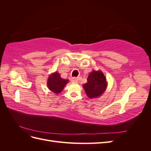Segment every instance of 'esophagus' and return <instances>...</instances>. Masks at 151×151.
Returning a JSON list of instances; mask_svg holds the SVG:
<instances>
[{"mask_svg":"<svg viewBox=\"0 0 151 151\" xmlns=\"http://www.w3.org/2000/svg\"><path fill=\"white\" fill-rule=\"evenodd\" d=\"M71 81H72V83H77V82H78V79H77V77H72V78L71 79Z\"/></svg>","mask_w":151,"mask_h":151,"instance_id":"esophagus-1","label":"esophagus"}]
</instances>
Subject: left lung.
<instances>
[{
	"instance_id": "left-lung-1",
	"label": "left lung",
	"mask_w": 151,
	"mask_h": 151,
	"mask_svg": "<svg viewBox=\"0 0 151 151\" xmlns=\"http://www.w3.org/2000/svg\"><path fill=\"white\" fill-rule=\"evenodd\" d=\"M87 80L88 82L83 85V88L89 98H98L104 93L107 87V81L101 70H93Z\"/></svg>"
}]
</instances>
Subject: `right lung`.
<instances>
[{
    "label": "right lung",
    "instance_id": "add662e5",
    "mask_svg": "<svg viewBox=\"0 0 151 151\" xmlns=\"http://www.w3.org/2000/svg\"><path fill=\"white\" fill-rule=\"evenodd\" d=\"M68 81L62 79L60 74L55 72L49 76L47 81V86L48 89L55 94L60 93L64 88Z\"/></svg>",
    "mask_w": 151,
    "mask_h": 151
}]
</instances>
